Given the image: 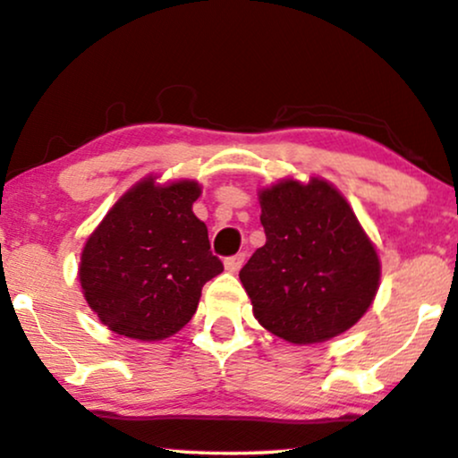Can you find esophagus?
Segmentation results:
<instances>
[{
    "label": "esophagus",
    "instance_id": "34e87169",
    "mask_svg": "<svg viewBox=\"0 0 458 458\" xmlns=\"http://www.w3.org/2000/svg\"><path fill=\"white\" fill-rule=\"evenodd\" d=\"M244 259H247V253H236V255H232V257H226L224 266H226L228 272H238V269L242 267Z\"/></svg>",
    "mask_w": 458,
    "mask_h": 458
}]
</instances>
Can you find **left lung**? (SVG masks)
I'll return each mask as SVG.
<instances>
[{
	"instance_id": "1",
	"label": "left lung",
	"mask_w": 458,
	"mask_h": 458,
	"mask_svg": "<svg viewBox=\"0 0 458 458\" xmlns=\"http://www.w3.org/2000/svg\"><path fill=\"white\" fill-rule=\"evenodd\" d=\"M259 203L266 244L238 274L255 319L293 344L355 326L376 299L379 259L346 199L311 178L263 189Z\"/></svg>"
}]
</instances>
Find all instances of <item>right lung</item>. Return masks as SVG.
Wrapping results in <instances>:
<instances>
[{"label": "right lung", "mask_w": 458, "mask_h": 458, "mask_svg": "<svg viewBox=\"0 0 458 458\" xmlns=\"http://www.w3.org/2000/svg\"><path fill=\"white\" fill-rule=\"evenodd\" d=\"M195 180L124 192L82 249L79 278L89 307L120 336L164 340L189 324L201 288L224 272L208 226L192 214Z\"/></svg>", "instance_id": "add662e5"}]
</instances>
